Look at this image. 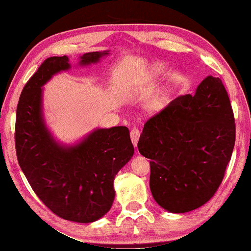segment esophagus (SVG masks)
I'll return each mask as SVG.
<instances>
[{
    "mask_svg": "<svg viewBox=\"0 0 251 251\" xmlns=\"http://www.w3.org/2000/svg\"><path fill=\"white\" fill-rule=\"evenodd\" d=\"M130 135H131V141H132L134 148H137V144H138L139 138H140V131L138 129H133L130 132Z\"/></svg>",
    "mask_w": 251,
    "mask_h": 251,
    "instance_id": "esophagus-1",
    "label": "esophagus"
}]
</instances>
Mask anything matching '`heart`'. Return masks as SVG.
I'll use <instances>...</instances> for the list:
<instances>
[{
  "label": "heart",
  "instance_id": "b5f03b06",
  "mask_svg": "<svg viewBox=\"0 0 251 251\" xmlns=\"http://www.w3.org/2000/svg\"><path fill=\"white\" fill-rule=\"evenodd\" d=\"M163 74H164V68L162 67V66H157V65L152 66V67L147 69L146 72L142 74V76L140 77L138 86L142 87L144 85H147V83H149V82L154 81L157 78L163 76ZM166 101H168V95L161 94L160 96H157L156 98L152 101L151 108L153 110H155V111H157V110H161L165 105Z\"/></svg>",
  "mask_w": 251,
  "mask_h": 251
}]
</instances>
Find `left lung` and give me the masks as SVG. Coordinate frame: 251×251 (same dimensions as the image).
<instances>
[{"mask_svg":"<svg viewBox=\"0 0 251 251\" xmlns=\"http://www.w3.org/2000/svg\"><path fill=\"white\" fill-rule=\"evenodd\" d=\"M229 97L219 78L207 76L195 94L177 97L151 118L138 142L150 159V190L170 213L203 206L221 185L235 147Z\"/></svg>","mask_w":251,"mask_h":251,"instance_id":"left-lung-1","label":"left lung"}]
</instances>
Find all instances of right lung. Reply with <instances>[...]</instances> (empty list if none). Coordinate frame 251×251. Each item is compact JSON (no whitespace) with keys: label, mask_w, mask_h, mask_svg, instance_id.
<instances>
[{"label":"right lung","mask_w":251,"mask_h":251,"mask_svg":"<svg viewBox=\"0 0 251 251\" xmlns=\"http://www.w3.org/2000/svg\"><path fill=\"white\" fill-rule=\"evenodd\" d=\"M109 51L86 52L76 67L98 64ZM70 68L67 56L50 57L30 77L17 104L15 147L21 169L39 200L66 221L88 224L111 208L114 177L134 148L126 126L97 128L70 144L55 137L44 116V86Z\"/></svg>","instance_id":"add662e5"}]
</instances>
